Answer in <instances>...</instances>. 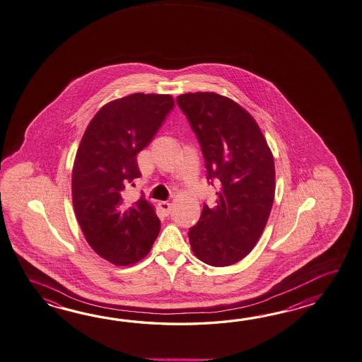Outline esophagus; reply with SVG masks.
Segmentation results:
<instances>
[{
	"label": "esophagus",
	"mask_w": 362,
	"mask_h": 362,
	"mask_svg": "<svg viewBox=\"0 0 362 362\" xmlns=\"http://www.w3.org/2000/svg\"><path fill=\"white\" fill-rule=\"evenodd\" d=\"M158 206H160V209H161L166 216H169L170 213H171V204H170V202L161 201V202L158 204Z\"/></svg>",
	"instance_id": "esophagus-1"
}]
</instances>
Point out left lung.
Instances as JSON below:
<instances>
[{
	"label": "left lung",
	"instance_id": "1",
	"mask_svg": "<svg viewBox=\"0 0 362 362\" xmlns=\"http://www.w3.org/2000/svg\"><path fill=\"white\" fill-rule=\"evenodd\" d=\"M177 104L200 141L208 180L219 187L216 205H204L188 233L191 248L208 265H233L256 247L273 208V153L256 119L231 98L189 92Z\"/></svg>",
	"mask_w": 362,
	"mask_h": 362
}]
</instances>
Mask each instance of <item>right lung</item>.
<instances>
[{
    "mask_svg": "<svg viewBox=\"0 0 362 362\" xmlns=\"http://www.w3.org/2000/svg\"><path fill=\"white\" fill-rule=\"evenodd\" d=\"M174 106L170 95L132 93L104 105L89 122L75 156L74 211L90 248L115 266L141 261L161 222L149 201L126 205L123 189L140 177L137 153Z\"/></svg>",
    "mask_w": 362,
    "mask_h": 362,
    "instance_id": "1",
    "label": "right lung"
}]
</instances>
